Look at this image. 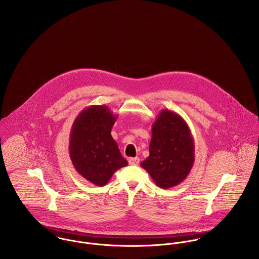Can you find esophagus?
Listing matches in <instances>:
<instances>
[{"instance_id": "esophagus-1", "label": "esophagus", "mask_w": 259, "mask_h": 259, "mask_svg": "<svg viewBox=\"0 0 259 259\" xmlns=\"http://www.w3.org/2000/svg\"><path fill=\"white\" fill-rule=\"evenodd\" d=\"M128 163H130L131 165H139V163H140V158H138V157H131V158L128 159Z\"/></svg>"}]
</instances>
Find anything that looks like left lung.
Masks as SVG:
<instances>
[{
	"label": "left lung",
	"instance_id": "8db88e82",
	"mask_svg": "<svg viewBox=\"0 0 259 259\" xmlns=\"http://www.w3.org/2000/svg\"><path fill=\"white\" fill-rule=\"evenodd\" d=\"M194 162V142L185 119L162 110L151 127L149 155L141 165L160 188L183 183Z\"/></svg>",
	"mask_w": 259,
	"mask_h": 259
}]
</instances>
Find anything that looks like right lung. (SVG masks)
Listing matches in <instances>:
<instances>
[{"label":"right lung","instance_id":"add662e5","mask_svg":"<svg viewBox=\"0 0 259 259\" xmlns=\"http://www.w3.org/2000/svg\"><path fill=\"white\" fill-rule=\"evenodd\" d=\"M117 115L107 106H90L75 117L70 135V157L75 170L98 186L106 185L127 161L111 137Z\"/></svg>","mask_w":259,"mask_h":259}]
</instances>
